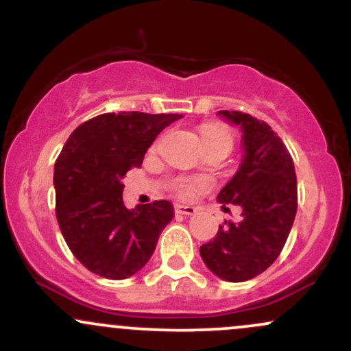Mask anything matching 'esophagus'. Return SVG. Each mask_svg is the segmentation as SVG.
Returning <instances> with one entry per match:
<instances>
[{"mask_svg":"<svg viewBox=\"0 0 351 351\" xmlns=\"http://www.w3.org/2000/svg\"><path fill=\"white\" fill-rule=\"evenodd\" d=\"M175 211L178 213V215H184V216H193V215H196V208H193V206H183V204H176Z\"/></svg>","mask_w":351,"mask_h":351,"instance_id":"1","label":"esophagus"}]
</instances>
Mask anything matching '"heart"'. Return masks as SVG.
Wrapping results in <instances>:
<instances>
[{"instance_id":"obj_1","label":"heart","mask_w":351,"mask_h":351,"mask_svg":"<svg viewBox=\"0 0 351 351\" xmlns=\"http://www.w3.org/2000/svg\"><path fill=\"white\" fill-rule=\"evenodd\" d=\"M201 138H203V143L211 142V140H226V142L232 143V135L229 132V128L224 127V125L217 123H209L204 125L201 128ZM211 186V181L206 178H181L176 181L175 184V193L180 196V198L189 199L196 195L198 191H203V189H208Z\"/></svg>"}]
</instances>
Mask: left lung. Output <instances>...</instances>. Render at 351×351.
Segmentation results:
<instances>
[{"instance_id": "1", "label": "left lung", "mask_w": 351, "mask_h": 351, "mask_svg": "<svg viewBox=\"0 0 351 351\" xmlns=\"http://www.w3.org/2000/svg\"><path fill=\"white\" fill-rule=\"evenodd\" d=\"M219 115L243 128L244 158L217 201L243 208L237 223L224 221L199 247L204 264L219 279L244 282L263 274L287 241L297 213L293 160L280 136L264 120L237 110Z\"/></svg>"}]
</instances>
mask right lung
<instances>
[{
	"label": "right lung",
	"mask_w": 351,
	"mask_h": 351,
	"mask_svg": "<svg viewBox=\"0 0 351 351\" xmlns=\"http://www.w3.org/2000/svg\"><path fill=\"white\" fill-rule=\"evenodd\" d=\"M180 114L119 112L80 123L56 160V217L84 267L112 280L138 272L175 213L170 201L127 209L123 176Z\"/></svg>",
	"instance_id": "right-lung-1"
}]
</instances>
